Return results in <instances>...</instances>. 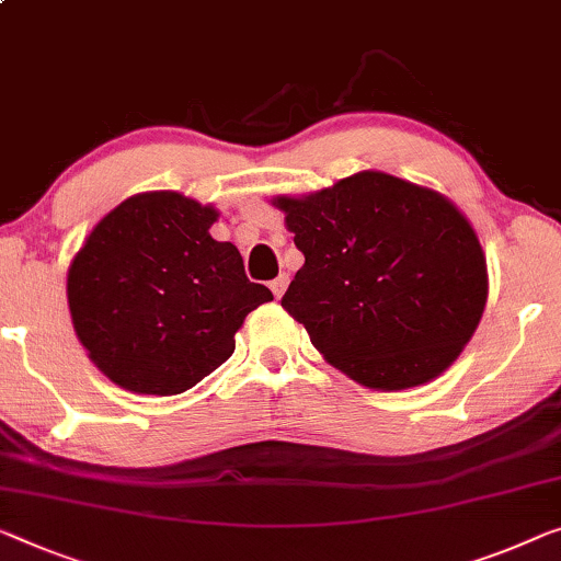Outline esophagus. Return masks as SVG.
<instances>
[{"instance_id": "obj_1", "label": "esophagus", "mask_w": 561, "mask_h": 561, "mask_svg": "<svg viewBox=\"0 0 561 561\" xmlns=\"http://www.w3.org/2000/svg\"><path fill=\"white\" fill-rule=\"evenodd\" d=\"M287 284H289V277H287V274H279V277L277 279H272L270 282V289L274 291V297H282L284 295V289H287Z\"/></svg>"}]
</instances>
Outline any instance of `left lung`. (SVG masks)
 <instances>
[{
  "label": "left lung",
  "mask_w": 561,
  "mask_h": 561,
  "mask_svg": "<svg viewBox=\"0 0 561 561\" xmlns=\"http://www.w3.org/2000/svg\"><path fill=\"white\" fill-rule=\"evenodd\" d=\"M274 204L305 254L282 307L328 363L367 388L403 390L461 355L489 277L476 231L448 198L363 171Z\"/></svg>",
  "instance_id": "1"
}]
</instances>
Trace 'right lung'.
Segmentation results:
<instances>
[{
	"label": "right lung",
	"instance_id": "obj_1",
	"mask_svg": "<svg viewBox=\"0 0 561 561\" xmlns=\"http://www.w3.org/2000/svg\"><path fill=\"white\" fill-rule=\"evenodd\" d=\"M211 206L173 191L125 198L90 231L67 272L75 332L115 386L179 396L233 353L244 317L270 302Z\"/></svg>",
	"mask_w": 561,
	"mask_h": 561
}]
</instances>
